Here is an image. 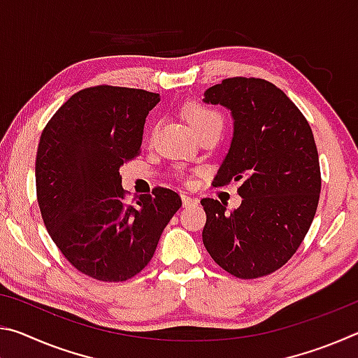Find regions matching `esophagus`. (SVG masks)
<instances>
[{"label":"esophagus","instance_id":"1","mask_svg":"<svg viewBox=\"0 0 358 358\" xmlns=\"http://www.w3.org/2000/svg\"><path fill=\"white\" fill-rule=\"evenodd\" d=\"M181 201H183V207H191V205H196L197 203V199H192L189 196H181Z\"/></svg>","mask_w":358,"mask_h":358}]
</instances>
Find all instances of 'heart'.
Returning a JSON list of instances; mask_svg holds the SVG:
<instances>
[{"mask_svg":"<svg viewBox=\"0 0 358 358\" xmlns=\"http://www.w3.org/2000/svg\"><path fill=\"white\" fill-rule=\"evenodd\" d=\"M185 117L191 124L196 134H202L210 129H222L224 118L216 108L201 104V102H191L185 107Z\"/></svg>","mask_w":358,"mask_h":358,"instance_id":"b5f03b06","label":"heart"}]
</instances>
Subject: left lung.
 <instances>
[{
    "label": "left lung",
    "mask_w": 358,
    "mask_h": 358,
    "mask_svg": "<svg viewBox=\"0 0 358 358\" xmlns=\"http://www.w3.org/2000/svg\"><path fill=\"white\" fill-rule=\"evenodd\" d=\"M203 102L226 107L234 120L213 185L241 181L238 208L201 201L203 245L230 275H270L299 250L316 215L320 167L313 131L294 102L262 78H226L203 93Z\"/></svg>",
    "instance_id": "8db88e82"
}]
</instances>
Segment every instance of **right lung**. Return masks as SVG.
<instances>
[{"mask_svg": "<svg viewBox=\"0 0 358 358\" xmlns=\"http://www.w3.org/2000/svg\"><path fill=\"white\" fill-rule=\"evenodd\" d=\"M159 94L145 90L85 88L42 131L36 192L42 220L72 266L99 281H126L153 257L162 230L181 207L177 192L155 187L124 203L120 167L142 145Z\"/></svg>", "mask_w": 358, "mask_h": 358, "instance_id": "right-lung-1", "label": "right lung"}]
</instances>
